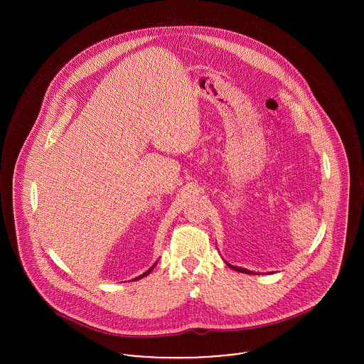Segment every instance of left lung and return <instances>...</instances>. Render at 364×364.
I'll use <instances>...</instances> for the list:
<instances>
[{
  "instance_id": "1",
  "label": "left lung",
  "mask_w": 364,
  "mask_h": 364,
  "mask_svg": "<svg viewBox=\"0 0 364 364\" xmlns=\"http://www.w3.org/2000/svg\"><path fill=\"white\" fill-rule=\"evenodd\" d=\"M231 269H234V270H237V272H241V273H254V272H251V270H248V269H244V267H237V266H232V264H230V263H227Z\"/></svg>"
}]
</instances>
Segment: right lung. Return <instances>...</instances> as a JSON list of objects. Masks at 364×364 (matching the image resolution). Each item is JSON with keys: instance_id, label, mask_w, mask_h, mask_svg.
Instances as JSON below:
<instances>
[{"instance_id": "right-lung-1", "label": "right lung", "mask_w": 364, "mask_h": 364, "mask_svg": "<svg viewBox=\"0 0 364 364\" xmlns=\"http://www.w3.org/2000/svg\"><path fill=\"white\" fill-rule=\"evenodd\" d=\"M154 266H156V264H153V266H151V267H150V269H149V270H147V272H144V273H143V274H140V276H139V277H136V280H139V279H143V277H144V276H147V274H150V272H151V270H153V269H154Z\"/></svg>"}]
</instances>
